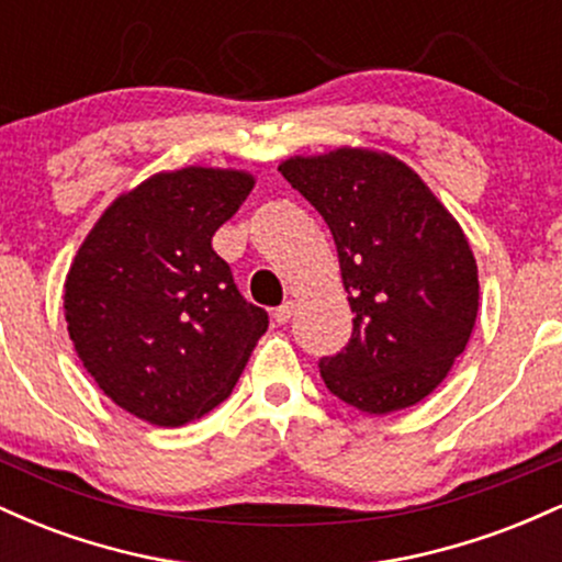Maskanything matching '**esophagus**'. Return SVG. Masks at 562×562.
<instances>
[{"instance_id": "obj_1", "label": "esophagus", "mask_w": 562, "mask_h": 562, "mask_svg": "<svg viewBox=\"0 0 562 562\" xmlns=\"http://www.w3.org/2000/svg\"><path fill=\"white\" fill-rule=\"evenodd\" d=\"M293 312H295V303L285 301L282 306L274 308V322H277V325H288L290 317H293Z\"/></svg>"}]
</instances>
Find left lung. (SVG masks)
<instances>
[{"instance_id": "1", "label": "left lung", "mask_w": 562, "mask_h": 562, "mask_svg": "<svg viewBox=\"0 0 562 562\" xmlns=\"http://www.w3.org/2000/svg\"><path fill=\"white\" fill-rule=\"evenodd\" d=\"M280 173L325 218L353 312L344 351L319 359L333 396L367 415L423 402L465 351L479 267L465 232L409 166L338 147Z\"/></svg>"}]
</instances>
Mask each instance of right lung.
<instances>
[{"label": "right lung", "instance_id": "obj_1", "mask_svg": "<svg viewBox=\"0 0 562 562\" xmlns=\"http://www.w3.org/2000/svg\"><path fill=\"white\" fill-rule=\"evenodd\" d=\"M254 177L187 166L124 192L97 218L66 277L76 353L108 398L179 428L222 404L267 333L211 237Z\"/></svg>", "mask_w": 562, "mask_h": 562}]
</instances>
